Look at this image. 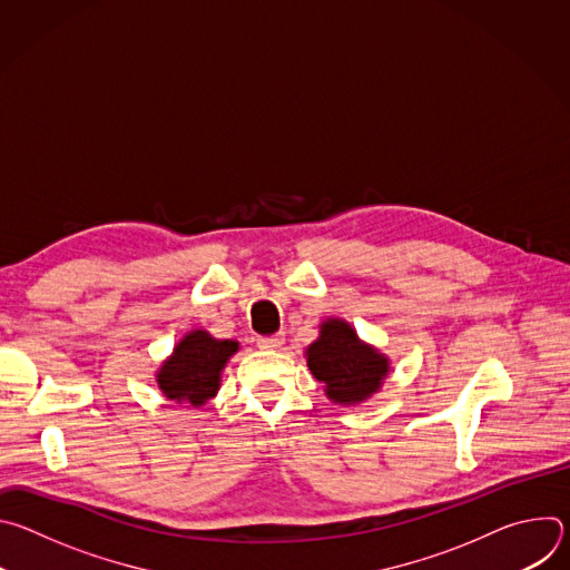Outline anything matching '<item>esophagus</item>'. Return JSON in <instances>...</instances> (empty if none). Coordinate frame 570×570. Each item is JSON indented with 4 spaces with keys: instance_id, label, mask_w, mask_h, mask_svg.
I'll return each instance as SVG.
<instances>
[{
    "instance_id": "obj_1",
    "label": "esophagus",
    "mask_w": 570,
    "mask_h": 570,
    "mask_svg": "<svg viewBox=\"0 0 570 570\" xmlns=\"http://www.w3.org/2000/svg\"><path fill=\"white\" fill-rule=\"evenodd\" d=\"M257 345L262 350H277L284 345V334H273V336H259Z\"/></svg>"
}]
</instances>
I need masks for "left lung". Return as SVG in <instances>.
Returning <instances> with one entry per match:
<instances>
[{
	"instance_id": "1",
	"label": "left lung",
	"mask_w": 570,
	"mask_h": 570,
	"mask_svg": "<svg viewBox=\"0 0 570 570\" xmlns=\"http://www.w3.org/2000/svg\"><path fill=\"white\" fill-rule=\"evenodd\" d=\"M311 374L324 383L334 403H361L383 385L390 363L372 345H365L352 324L330 317L320 324V336L306 347Z\"/></svg>"
}]
</instances>
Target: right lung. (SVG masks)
Returning <instances> with one entry per match:
<instances>
[{
	"instance_id": "1",
	"label": "right lung",
	"mask_w": 570,
	"mask_h": 570,
	"mask_svg": "<svg viewBox=\"0 0 570 570\" xmlns=\"http://www.w3.org/2000/svg\"><path fill=\"white\" fill-rule=\"evenodd\" d=\"M234 352H238L236 341H216L205 330H194L157 370V385L167 399L198 409L216 396L220 372Z\"/></svg>"
}]
</instances>
